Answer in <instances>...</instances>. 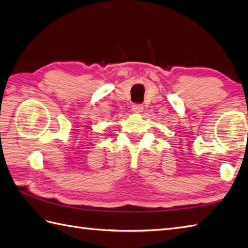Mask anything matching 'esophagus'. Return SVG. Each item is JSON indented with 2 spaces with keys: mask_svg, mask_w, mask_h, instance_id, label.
<instances>
[{
  "mask_svg": "<svg viewBox=\"0 0 248 248\" xmlns=\"http://www.w3.org/2000/svg\"><path fill=\"white\" fill-rule=\"evenodd\" d=\"M143 109H144L143 105L140 104V103H135V104L132 105V110L134 113H141V112H143Z\"/></svg>",
  "mask_w": 248,
  "mask_h": 248,
  "instance_id": "34e87169",
  "label": "esophagus"
}]
</instances>
